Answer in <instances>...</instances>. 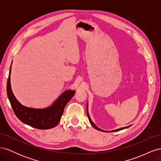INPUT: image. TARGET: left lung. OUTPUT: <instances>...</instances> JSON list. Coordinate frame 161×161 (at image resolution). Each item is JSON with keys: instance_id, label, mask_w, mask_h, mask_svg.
I'll return each instance as SVG.
<instances>
[{"instance_id": "obj_1", "label": "left lung", "mask_w": 161, "mask_h": 161, "mask_svg": "<svg viewBox=\"0 0 161 161\" xmlns=\"http://www.w3.org/2000/svg\"><path fill=\"white\" fill-rule=\"evenodd\" d=\"M86 113H87V115H88V118H89V121H90V123H91V124L92 125V127H93L95 129H96V130H99V131H106V132H109V131H119V130H124V129H125V128H128V127H130V125H129V126H127V127H124V128H119V129H117V130H111V131H105V130H101V129H100V128H99L98 127H97V126H96V125L92 122V121L91 120V118H90V116H89V111H88V103H86Z\"/></svg>"}]
</instances>
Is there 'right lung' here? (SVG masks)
I'll list each match as a JSON object with an SVG mask.
<instances>
[{"mask_svg":"<svg viewBox=\"0 0 161 161\" xmlns=\"http://www.w3.org/2000/svg\"><path fill=\"white\" fill-rule=\"evenodd\" d=\"M11 66L7 80V92L15 115L23 123L33 128L40 130L54 128L60 121L65 106L75 95V91L66 90L63 92L59 97L47 108L43 109L29 108L19 103L14 97L11 86Z\"/></svg>","mask_w":161,"mask_h":161,"instance_id":"obj_1","label":"right lung"}]
</instances>
